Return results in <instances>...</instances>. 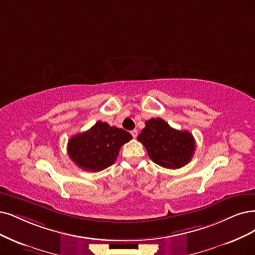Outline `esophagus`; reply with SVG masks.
<instances>
[{"mask_svg":"<svg viewBox=\"0 0 255 255\" xmlns=\"http://www.w3.org/2000/svg\"><path fill=\"white\" fill-rule=\"evenodd\" d=\"M131 135H132L134 138L137 136V130L136 129H134V130H132L131 131Z\"/></svg>","mask_w":255,"mask_h":255,"instance_id":"34e87169","label":"esophagus"}]
</instances>
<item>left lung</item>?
<instances>
[{
  "label": "left lung",
  "mask_w": 255,
  "mask_h": 255,
  "mask_svg": "<svg viewBox=\"0 0 255 255\" xmlns=\"http://www.w3.org/2000/svg\"><path fill=\"white\" fill-rule=\"evenodd\" d=\"M145 128L137 136L152 161L168 169H178L191 161L195 140L189 131L176 130L161 118L145 122Z\"/></svg>",
  "instance_id": "1"
}]
</instances>
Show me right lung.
Segmentation results:
<instances>
[{
  "label": "right lung",
  "instance_id": "1",
  "mask_svg": "<svg viewBox=\"0 0 255 255\" xmlns=\"http://www.w3.org/2000/svg\"><path fill=\"white\" fill-rule=\"evenodd\" d=\"M132 138L122 128L99 121L89 130L73 135L67 151L72 162L85 171L99 172L116 162L121 147Z\"/></svg>",
  "mask_w": 255,
  "mask_h": 255
}]
</instances>
